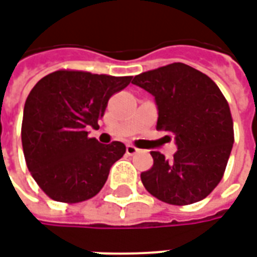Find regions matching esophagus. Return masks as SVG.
Returning <instances> with one entry per match:
<instances>
[{
  "instance_id": "1",
  "label": "esophagus",
  "mask_w": 257,
  "mask_h": 257,
  "mask_svg": "<svg viewBox=\"0 0 257 257\" xmlns=\"http://www.w3.org/2000/svg\"><path fill=\"white\" fill-rule=\"evenodd\" d=\"M138 153H139V149H136L135 146H126V154H129V156H135V154H138Z\"/></svg>"
}]
</instances>
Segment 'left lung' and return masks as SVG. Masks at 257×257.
I'll list each match as a JSON object with an SVG mask.
<instances>
[{
  "mask_svg": "<svg viewBox=\"0 0 257 257\" xmlns=\"http://www.w3.org/2000/svg\"><path fill=\"white\" fill-rule=\"evenodd\" d=\"M132 84L154 96L157 129L175 135L178 147L172 160L151 151L154 164L140 175L146 190L172 205L208 197L223 178L234 143L231 112L219 86L184 63L142 73Z\"/></svg>",
  "mask_w": 257,
  "mask_h": 257,
  "instance_id": "8db88e82",
  "label": "left lung"
}]
</instances>
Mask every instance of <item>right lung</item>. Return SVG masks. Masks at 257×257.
Returning a JSON list of instances; mask_svg holds the SVG:
<instances>
[{
    "instance_id": "1",
    "label": "right lung",
    "mask_w": 257,
    "mask_h": 257,
    "mask_svg": "<svg viewBox=\"0 0 257 257\" xmlns=\"http://www.w3.org/2000/svg\"><path fill=\"white\" fill-rule=\"evenodd\" d=\"M132 77L60 70L41 78L27 96L22 123L26 164L42 191L59 202L95 197L110 168L125 154L121 142L101 145L86 129L99 128L108 99Z\"/></svg>"
}]
</instances>
